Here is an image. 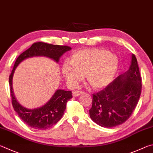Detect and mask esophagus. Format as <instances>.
Returning a JSON list of instances; mask_svg holds the SVG:
<instances>
[{
	"mask_svg": "<svg viewBox=\"0 0 153 153\" xmlns=\"http://www.w3.org/2000/svg\"><path fill=\"white\" fill-rule=\"evenodd\" d=\"M85 92L82 91H74L72 92V95L74 97H78V96L81 95L82 94H84Z\"/></svg>",
	"mask_w": 153,
	"mask_h": 153,
	"instance_id": "1",
	"label": "esophagus"
}]
</instances>
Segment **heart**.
Returning a JSON list of instances; mask_svg holds the SVG:
<instances>
[{
	"mask_svg": "<svg viewBox=\"0 0 153 153\" xmlns=\"http://www.w3.org/2000/svg\"><path fill=\"white\" fill-rule=\"evenodd\" d=\"M70 63L62 66V72L67 83L76 87L86 74L87 81L93 89H101L113 81L119 68V59L108 50L89 48L72 53Z\"/></svg>",
	"mask_w": 153,
	"mask_h": 153,
	"instance_id": "1",
	"label": "heart"
}]
</instances>
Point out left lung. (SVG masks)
I'll use <instances>...</instances> for the list:
<instances>
[{
    "label": "left lung",
    "mask_w": 153,
    "mask_h": 153,
    "mask_svg": "<svg viewBox=\"0 0 153 153\" xmlns=\"http://www.w3.org/2000/svg\"><path fill=\"white\" fill-rule=\"evenodd\" d=\"M142 78L136 56L128 71L93 95L90 117L102 127L112 128L130 118L141 94Z\"/></svg>",
    "instance_id": "obj_1"
}]
</instances>
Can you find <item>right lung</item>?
I'll list each match as a JSON object with an SVG mask.
<instances>
[{"label": "right lung", "instance_id": "add662e5", "mask_svg": "<svg viewBox=\"0 0 153 153\" xmlns=\"http://www.w3.org/2000/svg\"><path fill=\"white\" fill-rule=\"evenodd\" d=\"M68 45L47 44L42 42H36L19 56L15 61L11 74L9 76V85L12 105L20 118L29 126L37 130H45L55 125L62 117L66 108V103L72 97V91L58 89L44 105L37 109H29L19 103L13 91L12 80L15 70L23 60L33 56H47L58 62L64 52L71 50Z\"/></svg>", "mask_w": 153, "mask_h": 153}]
</instances>
